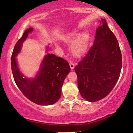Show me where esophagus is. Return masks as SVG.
Segmentation results:
<instances>
[{
	"label": "esophagus",
	"instance_id": "34e87169",
	"mask_svg": "<svg viewBox=\"0 0 133 133\" xmlns=\"http://www.w3.org/2000/svg\"><path fill=\"white\" fill-rule=\"evenodd\" d=\"M69 64H70V69H72V70H73V69H74V67H75V64L73 62H70V63H69Z\"/></svg>",
	"mask_w": 133,
	"mask_h": 133
}]
</instances>
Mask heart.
Segmentation results:
<instances>
[{"label": "heart", "instance_id": "obj_1", "mask_svg": "<svg viewBox=\"0 0 133 133\" xmlns=\"http://www.w3.org/2000/svg\"><path fill=\"white\" fill-rule=\"evenodd\" d=\"M76 37V34L75 33H71L66 37V42L71 43L75 41ZM89 35L87 33H84L79 36L71 47V51L73 54L79 56L85 52L88 48Z\"/></svg>", "mask_w": 133, "mask_h": 133}]
</instances>
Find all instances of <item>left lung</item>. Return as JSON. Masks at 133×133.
<instances>
[{"mask_svg": "<svg viewBox=\"0 0 133 133\" xmlns=\"http://www.w3.org/2000/svg\"><path fill=\"white\" fill-rule=\"evenodd\" d=\"M99 23L94 44L75 67L79 92L90 102L102 100L112 91L122 68V54L116 36L104 19Z\"/></svg>", "mask_w": 133, "mask_h": 133, "instance_id": "left-lung-1", "label": "left lung"}]
</instances>
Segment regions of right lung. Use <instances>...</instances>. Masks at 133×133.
Instances as JSON below:
<instances>
[{"label":"right lung","instance_id":"right-lung-1","mask_svg":"<svg viewBox=\"0 0 133 133\" xmlns=\"http://www.w3.org/2000/svg\"><path fill=\"white\" fill-rule=\"evenodd\" d=\"M32 31V28L26 30L15 45L11 57L13 77L17 87L29 100L39 105H51L60 98L61 87L70 67L64 59L49 54L45 56L40 70L34 78H24L15 57L20 51L24 41Z\"/></svg>","mask_w":133,"mask_h":133}]
</instances>
